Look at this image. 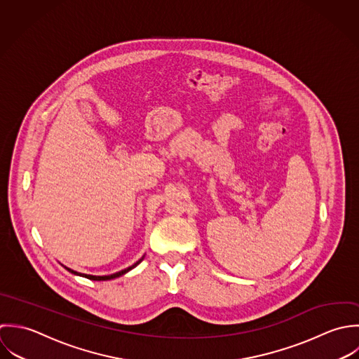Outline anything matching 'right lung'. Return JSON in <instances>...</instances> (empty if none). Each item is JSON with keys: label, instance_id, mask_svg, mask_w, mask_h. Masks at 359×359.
<instances>
[{"label": "right lung", "instance_id": "1", "mask_svg": "<svg viewBox=\"0 0 359 359\" xmlns=\"http://www.w3.org/2000/svg\"><path fill=\"white\" fill-rule=\"evenodd\" d=\"M143 255L137 262H135L132 266H129V268H126V269H123V271H119V272H116V273H112V275H107V276H94V275H87V273H80V272H76V271H73L71 268H68V266H64L67 271H69L73 275H76V276H81V278H86V279H90V280H98V282H101V280H112V279H116V278H121V276H123V275H126L128 272H130L132 269H135L142 261L144 259Z\"/></svg>", "mask_w": 359, "mask_h": 359}]
</instances>
